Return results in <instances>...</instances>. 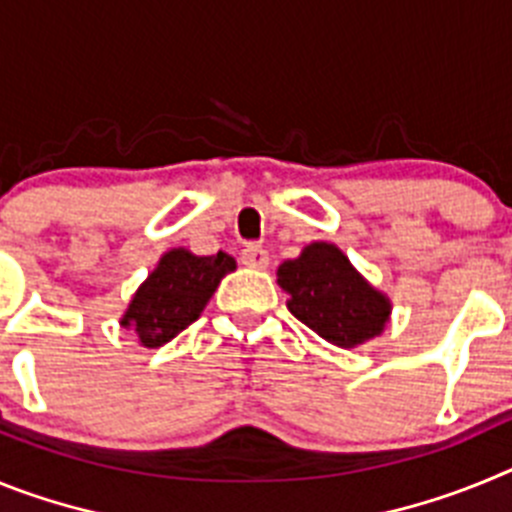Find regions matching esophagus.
<instances>
[{"label":"esophagus","mask_w":512,"mask_h":512,"mask_svg":"<svg viewBox=\"0 0 512 512\" xmlns=\"http://www.w3.org/2000/svg\"><path fill=\"white\" fill-rule=\"evenodd\" d=\"M241 261L246 266H251V269H266L269 266V253H266V248L261 246H246L241 251Z\"/></svg>","instance_id":"obj_1"}]
</instances>
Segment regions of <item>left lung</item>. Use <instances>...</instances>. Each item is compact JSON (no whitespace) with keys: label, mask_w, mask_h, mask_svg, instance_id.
I'll return each instance as SVG.
<instances>
[{"label":"left lung","mask_w":512,"mask_h":512,"mask_svg":"<svg viewBox=\"0 0 512 512\" xmlns=\"http://www.w3.org/2000/svg\"><path fill=\"white\" fill-rule=\"evenodd\" d=\"M289 292V310L325 341L354 348L379 336L390 315V302L364 282L351 261L330 243H310L277 271Z\"/></svg>","instance_id":"8db88e82"}]
</instances>
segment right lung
Returning a JSON list of instances; mask_svg holds the SVG:
<instances>
[{"mask_svg":"<svg viewBox=\"0 0 512 512\" xmlns=\"http://www.w3.org/2000/svg\"><path fill=\"white\" fill-rule=\"evenodd\" d=\"M233 269V256L223 251L217 256H194L174 248L140 284L122 325L133 328L143 346H164L200 318L220 279Z\"/></svg>","mask_w":512,"mask_h":512,"instance_id":"obj_1","label":"right lung"}]
</instances>
